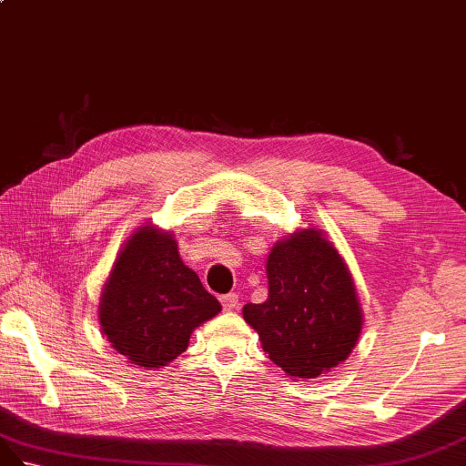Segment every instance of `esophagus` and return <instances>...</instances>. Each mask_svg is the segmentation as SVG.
<instances>
[{"instance_id": "34e87169", "label": "esophagus", "mask_w": 466, "mask_h": 466, "mask_svg": "<svg viewBox=\"0 0 466 466\" xmlns=\"http://www.w3.org/2000/svg\"><path fill=\"white\" fill-rule=\"evenodd\" d=\"M220 302H222V309L230 312V310L238 309V295L236 292H228V295L220 297Z\"/></svg>"}]
</instances>
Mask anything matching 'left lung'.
Here are the masks:
<instances>
[{
  "label": "left lung",
  "instance_id": "obj_1",
  "mask_svg": "<svg viewBox=\"0 0 466 466\" xmlns=\"http://www.w3.org/2000/svg\"><path fill=\"white\" fill-rule=\"evenodd\" d=\"M265 269L268 300L246 304L242 314L271 361L292 379H314L345 361L363 312L334 244L318 228L299 230L271 248Z\"/></svg>",
  "mask_w": 466,
  "mask_h": 466
}]
</instances>
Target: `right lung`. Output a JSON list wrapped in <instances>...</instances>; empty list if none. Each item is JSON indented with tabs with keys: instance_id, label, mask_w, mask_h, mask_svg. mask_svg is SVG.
I'll return each instance as SVG.
<instances>
[{
	"instance_id": "right-lung-1",
	"label": "right lung",
	"mask_w": 466,
	"mask_h": 466,
	"mask_svg": "<svg viewBox=\"0 0 466 466\" xmlns=\"http://www.w3.org/2000/svg\"><path fill=\"white\" fill-rule=\"evenodd\" d=\"M222 310L179 258L174 234L144 224L118 254L99 302V322L130 363L159 369L179 357L191 331Z\"/></svg>"
}]
</instances>
